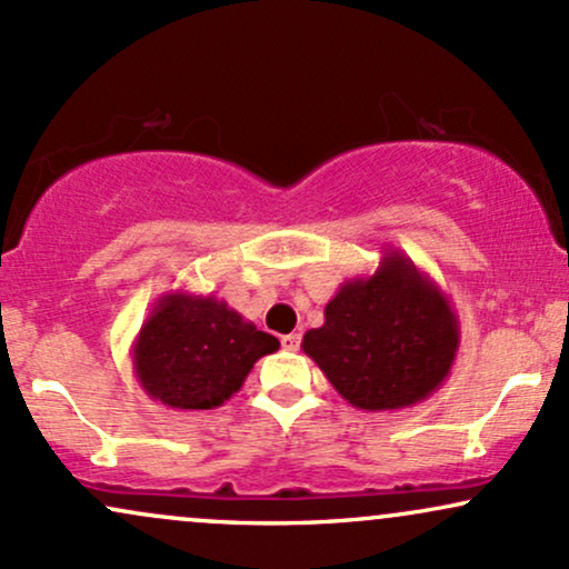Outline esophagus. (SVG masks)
Segmentation results:
<instances>
[{"instance_id": "34e87169", "label": "esophagus", "mask_w": 569, "mask_h": 569, "mask_svg": "<svg viewBox=\"0 0 569 569\" xmlns=\"http://www.w3.org/2000/svg\"><path fill=\"white\" fill-rule=\"evenodd\" d=\"M282 346H284L287 351H296L298 346H300V336H298V332H290V336H284V338H282Z\"/></svg>"}]
</instances>
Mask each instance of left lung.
Instances as JSON below:
<instances>
[{
  "label": "left lung",
  "instance_id": "1",
  "mask_svg": "<svg viewBox=\"0 0 569 569\" xmlns=\"http://www.w3.org/2000/svg\"><path fill=\"white\" fill-rule=\"evenodd\" d=\"M458 346L447 292L405 252L383 250L370 277L340 284L325 325L306 332L300 349L351 407L383 412L431 397L450 376Z\"/></svg>",
  "mask_w": 569,
  "mask_h": 569
}]
</instances>
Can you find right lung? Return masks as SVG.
I'll use <instances>...</instances> for the list:
<instances>
[{
  "label": "right lung",
  "mask_w": 569,
  "mask_h": 569,
  "mask_svg": "<svg viewBox=\"0 0 569 569\" xmlns=\"http://www.w3.org/2000/svg\"><path fill=\"white\" fill-rule=\"evenodd\" d=\"M279 340L216 296L164 292L132 340V372L153 402L216 410L242 389L252 365Z\"/></svg>",
  "instance_id": "right-lung-1"
}]
</instances>
